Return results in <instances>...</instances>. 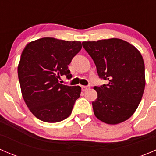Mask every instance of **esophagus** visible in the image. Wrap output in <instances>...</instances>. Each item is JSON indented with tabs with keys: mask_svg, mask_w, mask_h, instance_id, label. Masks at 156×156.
Listing matches in <instances>:
<instances>
[{
	"mask_svg": "<svg viewBox=\"0 0 156 156\" xmlns=\"http://www.w3.org/2000/svg\"><path fill=\"white\" fill-rule=\"evenodd\" d=\"M90 89V87H88V86H81V90H82V91H87V90Z\"/></svg>",
	"mask_w": 156,
	"mask_h": 156,
	"instance_id": "esophagus-1",
	"label": "esophagus"
}]
</instances>
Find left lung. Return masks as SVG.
<instances>
[{
    "instance_id": "obj_1",
    "label": "left lung",
    "mask_w": 156,
    "mask_h": 156,
    "mask_svg": "<svg viewBox=\"0 0 156 156\" xmlns=\"http://www.w3.org/2000/svg\"><path fill=\"white\" fill-rule=\"evenodd\" d=\"M101 79L107 84L95 86L97 98L92 102L99 120L117 125L127 120L139 106L145 88L144 59L134 46L119 38L82 42Z\"/></svg>"
}]
</instances>
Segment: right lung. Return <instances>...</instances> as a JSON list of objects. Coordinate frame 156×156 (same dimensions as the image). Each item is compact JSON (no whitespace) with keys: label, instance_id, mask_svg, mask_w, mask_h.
Returning <instances> with one entry per match:
<instances>
[{"label":"right lung","instance_id":"right-lung-1","mask_svg":"<svg viewBox=\"0 0 156 156\" xmlns=\"http://www.w3.org/2000/svg\"><path fill=\"white\" fill-rule=\"evenodd\" d=\"M81 48L80 41L43 37L24 48L18 66L19 81L25 103L37 119L55 123L71 115L81 88L64 85L59 78H72L68 66Z\"/></svg>","mask_w":156,"mask_h":156}]
</instances>
